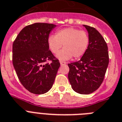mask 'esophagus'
Here are the masks:
<instances>
[{"label": "esophagus", "instance_id": "1", "mask_svg": "<svg viewBox=\"0 0 122 122\" xmlns=\"http://www.w3.org/2000/svg\"><path fill=\"white\" fill-rule=\"evenodd\" d=\"M60 64H61V66H63V65H65L66 64V62H64V61H60Z\"/></svg>", "mask_w": 122, "mask_h": 122}]
</instances>
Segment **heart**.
Here are the masks:
<instances>
[{"instance_id": "1", "label": "heart", "mask_w": 122, "mask_h": 122, "mask_svg": "<svg viewBox=\"0 0 122 122\" xmlns=\"http://www.w3.org/2000/svg\"><path fill=\"white\" fill-rule=\"evenodd\" d=\"M63 44L64 49L58 53L60 61H66L73 56L79 58L86 53L89 44V38L86 31L72 27L58 30L55 35H50L48 45L51 51L58 53Z\"/></svg>"}]
</instances>
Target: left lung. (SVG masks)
<instances>
[{
    "mask_svg": "<svg viewBox=\"0 0 122 122\" xmlns=\"http://www.w3.org/2000/svg\"><path fill=\"white\" fill-rule=\"evenodd\" d=\"M89 44L78 61L68 64V79L72 89L81 94H89L97 89L104 81L109 62L107 43L95 28L85 25Z\"/></svg>",
    "mask_w": 122,
    "mask_h": 122,
    "instance_id": "8db88e82",
    "label": "left lung"
}]
</instances>
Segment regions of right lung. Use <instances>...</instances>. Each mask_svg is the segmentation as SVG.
I'll return each mask as SVG.
<instances>
[{
	"instance_id": "add662e5",
	"label": "right lung",
	"mask_w": 122,
	"mask_h": 122,
	"mask_svg": "<svg viewBox=\"0 0 122 122\" xmlns=\"http://www.w3.org/2000/svg\"><path fill=\"white\" fill-rule=\"evenodd\" d=\"M56 26L46 23L27 25L13 43L12 62L18 78L33 94L47 92L51 88L60 66L59 60L48 45L49 34Z\"/></svg>"
}]
</instances>
